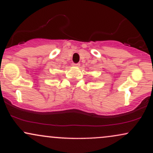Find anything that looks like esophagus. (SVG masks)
Here are the masks:
<instances>
[{
  "label": "esophagus",
  "instance_id": "1",
  "mask_svg": "<svg viewBox=\"0 0 153 153\" xmlns=\"http://www.w3.org/2000/svg\"><path fill=\"white\" fill-rule=\"evenodd\" d=\"M73 65L75 67H79L80 66V63H73Z\"/></svg>",
  "mask_w": 153,
  "mask_h": 153
}]
</instances>
